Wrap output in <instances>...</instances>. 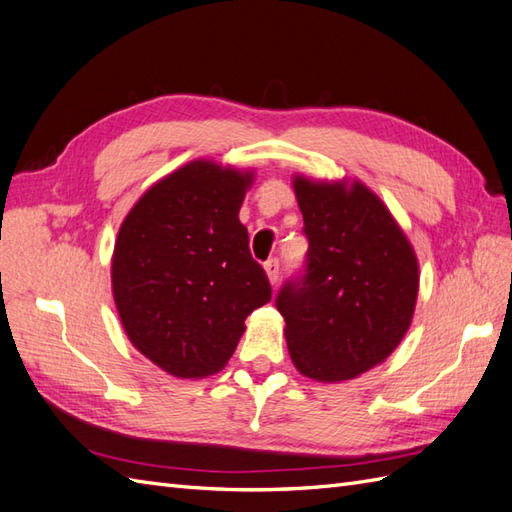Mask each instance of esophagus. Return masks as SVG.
Here are the masks:
<instances>
[{
  "label": "esophagus",
  "instance_id": "34e87169",
  "mask_svg": "<svg viewBox=\"0 0 512 512\" xmlns=\"http://www.w3.org/2000/svg\"><path fill=\"white\" fill-rule=\"evenodd\" d=\"M265 271H267V276H269V282L276 284L278 278H280V260L278 258H269L267 263H265Z\"/></svg>",
  "mask_w": 512,
  "mask_h": 512
}]
</instances>
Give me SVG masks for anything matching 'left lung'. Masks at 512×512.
Listing matches in <instances>:
<instances>
[{"label": "left lung", "instance_id": "left-lung-1", "mask_svg": "<svg viewBox=\"0 0 512 512\" xmlns=\"http://www.w3.org/2000/svg\"><path fill=\"white\" fill-rule=\"evenodd\" d=\"M308 252L276 308L293 365L321 382L382 363L406 334L417 302L413 247L367 186L295 178Z\"/></svg>", "mask_w": 512, "mask_h": 512}]
</instances>
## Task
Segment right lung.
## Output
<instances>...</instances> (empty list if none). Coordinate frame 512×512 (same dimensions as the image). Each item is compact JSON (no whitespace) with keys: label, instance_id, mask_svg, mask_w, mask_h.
I'll return each mask as SVG.
<instances>
[{"label":"right lung","instance_id":"1","mask_svg":"<svg viewBox=\"0 0 512 512\" xmlns=\"http://www.w3.org/2000/svg\"><path fill=\"white\" fill-rule=\"evenodd\" d=\"M249 173L195 160L149 189L119 230L112 293L132 345L178 378L219 371L271 299L239 221Z\"/></svg>","mask_w":512,"mask_h":512}]
</instances>
